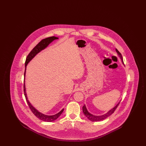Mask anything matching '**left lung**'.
Returning a JSON list of instances; mask_svg holds the SVG:
<instances>
[{"instance_id": "1", "label": "left lung", "mask_w": 146, "mask_h": 146, "mask_svg": "<svg viewBox=\"0 0 146 146\" xmlns=\"http://www.w3.org/2000/svg\"><path fill=\"white\" fill-rule=\"evenodd\" d=\"M119 57L121 58L122 63H123V59H122V55L121 54V53L118 51L117 49H115ZM119 102L117 104V105H116L115 106H114L113 109H111V110H110L108 112H107L106 114H104L103 115H93L92 114H91L88 110H87V109L86 108V105H84V106H83L82 107V111H83V113L84 114L85 116L86 117H87L88 119H89L90 121H92V122H95V121H102V120H103L106 119V118H108V117H109L110 115H111L114 112V111L115 110V109H117V108L118 107V105Z\"/></svg>"}]
</instances>
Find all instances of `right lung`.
<instances>
[{
    "instance_id": "add662e5",
    "label": "right lung",
    "mask_w": 146,
    "mask_h": 146,
    "mask_svg": "<svg viewBox=\"0 0 146 146\" xmlns=\"http://www.w3.org/2000/svg\"><path fill=\"white\" fill-rule=\"evenodd\" d=\"M58 37H55V36H52V37H47L46 38L44 39H43L42 40H41V41L40 42L33 48V50L30 52V53L28 54V55L27 56V58H26V61L25 63V73H24V77H25V73H26V69H27V66L29 62L38 54L39 53L40 51H41L42 50H43L44 49H45L51 42L55 40L58 39ZM24 95L26 98V100L28 103V105L30 108V109L31 110V111H32V113L35 114V115L36 117H37L38 118H39L40 119L46 121V122H52L55 121V119H56L62 113V112L64 111V109H62V110H60L58 113L52 115H46L44 114L43 113H40V111H38L36 108H35L32 105V104L30 103V102L29 101L28 97H27V92H26V88H25V80H24Z\"/></svg>"
}]
</instances>
